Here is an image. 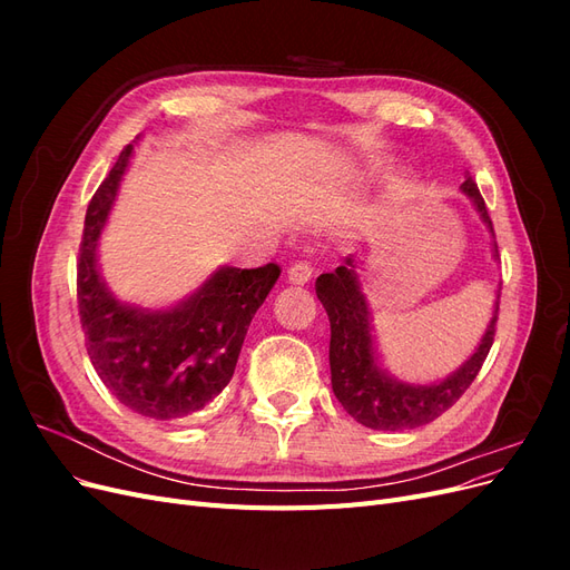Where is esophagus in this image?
<instances>
[{
  "label": "esophagus",
  "mask_w": 570,
  "mask_h": 570,
  "mask_svg": "<svg viewBox=\"0 0 570 570\" xmlns=\"http://www.w3.org/2000/svg\"><path fill=\"white\" fill-rule=\"evenodd\" d=\"M312 275H314V268H312V264H308V262L292 264L289 271H287L289 283H295V285H306L308 281H312Z\"/></svg>",
  "instance_id": "1"
}]
</instances>
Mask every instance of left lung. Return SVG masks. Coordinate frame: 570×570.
<instances>
[{"label":"left lung","mask_w":570,"mask_h":570,"mask_svg":"<svg viewBox=\"0 0 570 570\" xmlns=\"http://www.w3.org/2000/svg\"><path fill=\"white\" fill-rule=\"evenodd\" d=\"M461 189L473 199L482 220L494 233L485 199H482L471 174L461 185ZM494 252H499L497 243ZM316 295L325 308L327 321H331V381L337 402L354 421L366 428L411 430L440 419L475 381V375L480 373L482 364H485L494 342L502 285H499L492 321L485 335H482L475 354L454 375L438 385L400 383L385 375L381 366H377L368 304L366 297L361 295L352 258H347V264L337 266L333 273L318 275Z\"/></svg>","instance_id":"obj_1"}]
</instances>
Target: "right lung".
<instances>
[{
	"label": "right lung",
	"mask_w": 570,
	"mask_h": 570,
	"mask_svg": "<svg viewBox=\"0 0 570 570\" xmlns=\"http://www.w3.org/2000/svg\"><path fill=\"white\" fill-rule=\"evenodd\" d=\"M130 154L132 145L120 151L85 214L78 316L92 366L116 400L140 416L176 421L226 390L247 327L281 278V266L220 268L193 297L161 312L120 304L99 275L97 239Z\"/></svg>",
	"instance_id": "right-lung-1"
}]
</instances>
